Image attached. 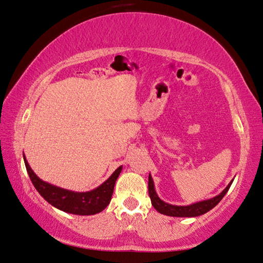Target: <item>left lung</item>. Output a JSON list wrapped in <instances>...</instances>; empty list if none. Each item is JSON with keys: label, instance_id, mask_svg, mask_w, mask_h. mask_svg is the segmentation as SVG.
<instances>
[{"label": "left lung", "instance_id": "1", "mask_svg": "<svg viewBox=\"0 0 263 263\" xmlns=\"http://www.w3.org/2000/svg\"><path fill=\"white\" fill-rule=\"evenodd\" d=\"M233 183V180H231L230 184L223 189L221 193H219L218 196L211 198V199H206V200H201L198 201V203H193L191 205H186V206H178V205H171L169 203H165L163 201L160 197L157 196L156 190H155V185H154V180L153 177L149 175L148 178V191H149V197L152 199V204L155 209H156L158 212L162 214H165V216H170V217H198L201 216L206 212H209L210 210H212L214 206H217L219 204L223 196L226 195L227 191H229L230 186Z\"/></svg>", "mask_w": 263, "mask_h": 263}]
</instances>
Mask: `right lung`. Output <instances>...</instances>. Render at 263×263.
<instances>
[{"label":"right lung","mask_w":263,"mask_h":263,"mask_svg":"<svg viewBox=\"0 0 263 263\" xmlns=\"http://www.w3.org/2000/svg\"><path fill=\"white\" fill-rule=\"evenodd\" d=\"M23 158L33 186L36 187V190L40 192V195L47 203L55 209L64 211V212L78 214V216L97 214L108 206L114 191L115 182L122 170V165L119 166L106 182L99 185L94 190L87 192H76L58 187L55 185L42 180L30 167L24 155Z\"/></svg>","instance_id":"add662e5"}]
</instances>
